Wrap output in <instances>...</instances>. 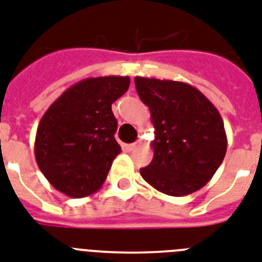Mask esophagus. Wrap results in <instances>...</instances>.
<instances>
[{
	"mask_svg": "<svg viewBox=\"0 0 262 262\" xmlns=\"http://www.w3.org/2000/svg\"><path fill=\"white\" fill-rule=\"evenodd\" d=\"M140 144H142V142H140V140H136L135 143L128 144V146H127V148H128L129 151H134V150H136L138 147H140Z\"/></svg>",
	"mask_w": 262,
	"mask_h": 262,
	"instance_id": "34e87169",
	"label": "esophagus"
}]
</instances>
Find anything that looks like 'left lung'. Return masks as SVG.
<instances>
[{
    "mask_svg": "<svg viewBox=\"0 0 262 262\" xmlns=\"http://www.w3.org/2000/svg\"><path fill=\"white\" fill-rule=\"evenodd\" d=\"M136 92L151 112L154 158L140 175L163 194L183 196L204 187L224 161V120L200 90L182 81L135 77Z\"/></svg>",
    "mask_w": 262,
    "mask_h": 262,
    "instance_id": "left-lung-1",
    "label": "left lung"
}]
</instances>
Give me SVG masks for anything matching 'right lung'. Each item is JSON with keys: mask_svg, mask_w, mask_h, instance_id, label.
<instances>
[{"mask_svg": "<svg viewBox=\"0 0 262 262\" xmlns=\"http://www.w3.org/2000/svg\"><path fill=\"white\" fill-rule=\"evenodd\" d=\"M128 76L88 77L64 91L38 123L34 157L56 190L71 198L100 189L120 154L112 103L126 94Z\"/></svg>", "mask_w": 262, "mask_h": 262, "instance_id": "right-lung-1", "label": "right lung"}]
</instances>
